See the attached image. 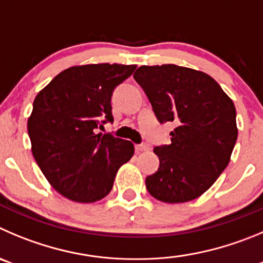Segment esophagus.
<instances>
[{"instance_id":"1","label":"esophagus","mask_w":263,"mask_h":263,"mask_svg":"<svg viewBox=\"0 0 263 263\" xmlns=\"http://www.w3.org/2000/svg\"><path fill=\"white\" fill-rule=\"evenodd\" d=\"M135 149H136V152H145L149 149V145H146V144H136Z\"/></svg>"}]
</instances>
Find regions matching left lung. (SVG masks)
I'll return each mask as SVG.
<instances>
[{
	"mask_svg": "<svg viewBox=\"0 0 263 263\" xmlns=\"http://www.w3.org/2000/svg\"><path fill=\"white\" fill-rule=\"evenodd\" d=\"M134 78L159 123L174 122L171 144L154 148L159 167L146 190L163 202L195 200L227 167L237 139L232 100L208 73L176 65L141 66Z\"/></svg>",
	"mask_w": 263,
	"mask_h": 263,
	"instance_id": "left-lung-1",
	"label": "left lung"
}]
</instances>
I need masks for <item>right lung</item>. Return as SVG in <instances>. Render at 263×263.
<instances>
[{
	"mask_svg": "<svg viewBox=\"0 0 263 263\" xmlns=\"http://www.w3.org/2000/svg\"><path fill=\"white\" fill-rule=\"evenodd\" d=\"M136 65L75 66L58 73L33 101L28 119L32 154L57 192L76 202L110 193L115 175L134 156V144L97 134L112 123L111 96Z\"/></svg>",
	"mask_w": 263,
	"mask_h": 263,
	"instance_id": "1",
	"label": "right lung"
}]
</instances>
